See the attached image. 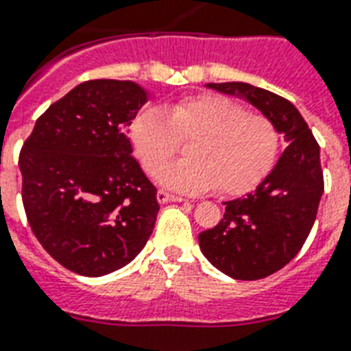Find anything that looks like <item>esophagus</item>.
<instances>
[{"instance_id":"obj_1","label":"esophagus","mask_w":351,"mask_h":351,"mask_svg":"<svg viewBox=\"0 0 351 351\" xmlns=\"http://www.w3.org/2000/svg\"><path fill=\"white\" fill-rule=\"evenodd\" d=\"M158 201L159 203H181V201H184L183 197H181V195H173V193H168V192H165V190H159L158 192Z\"/></svg>"}]
</instances>
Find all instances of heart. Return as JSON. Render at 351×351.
Masks as SVG:
<instances>
[{
	"label": "heart",
	"instance_id": "1",
	"mask_svg": "<svg viewBox=\"0 0 351 351\" xmlns=\"http://www.w3.org/2000/svg\"><path fill=\"white\" fill-rule=\"evenodd\" d=\"M130 137L148 173L165 165L156 176L159 184L189 193L214 186L226 193L248 189L277 150L274 123L223 96L184 97L168 110L147 106L132 123ZM181 138L196 139L189 159L169 163Z\"/></svg>",
	"mask_w": 351,
	"mask_h": 351
}]
</instances>
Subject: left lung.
Returning <instances> with one entry per match:
<instances>
[{
    "label": "left lung",
    "mask_w": 351,
    "mask_h": 351,
    "mask_svg": "<svg viewBox=\"0 0 351 351\" xmlns=\"http://www.w3.org/2000/svg\"><path fill=\"white\" fill-rule=\"evenodd\" d=\"M241 97L268 117L287 148L254 192L224 203L217 226L199 234V248L232 279H263L287 266L304 245L324 192L321 150L295 106L259 86L232 81L206 83Z\"/></svg>",
    "instance_id": "1"
}]
</instances>
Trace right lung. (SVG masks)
I'll return each mask as SVG.
<instances>
[{"label":"right lung","mask_w":351,"mask_h":351,"mask_svg":"<svg viewBox=\"0 0 351 351\" xmlns=\"http://www.w3.org/2000/svg\"><path fill=\"white\" fill-rule=\"evenodd\" d=\"M148 96L134 81H85L50 105L23 143L21 197L30 228L74 274L119 270L152 234L158 190L127 137Z\"/></svg>","instance_id":"add662e5"}]
</instances>
